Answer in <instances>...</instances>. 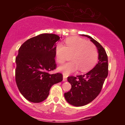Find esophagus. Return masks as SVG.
<instances>
[{"label":"esophagus","instance_id":"esophagus-1","mask_svg":"<svg viewBox=\"0 0 125 125\" xmlns=\"http://www.w3.org/2000/svg\"><path fill=\"white\" fill-rule=\"evenodd\" d=\"M66 80H67V76L63 74V81L65 82L66 81Z\"/></svg>","mask_w":125,"mask_h":125}]
</instances>
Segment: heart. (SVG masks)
Wrapping results in <instances>:
<instances>
[{
  "label": "heart",
  "mask_w": 125,
  "mask_h": 125,
  "mask_svg": "<svg viewBox=\"0 0 125 125\" xmlns=\"http://www.w3.org/2000/svg\"><path fill=\"white\" fill-rule=\"evenodd\" d=\"M65 46L58 43L55 48L57 62L63 63L72 54L70 62L59 67V70L68 74L79 68L82 72L89 71L96 64L98 51L95 44L79 37H70L65 40Z\"/></svg>",
  "instance_id": "obj_1"
}]
</instances>
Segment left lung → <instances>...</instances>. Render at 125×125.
<instances>
[{
  "label": "left lung",
  "instance_id": "1",
  "mask_svg": "<svg viewBox=\"0 0 125 125\" xmlns=\"http://www.w3.org/2000/svg\"><path fill=\"white\" fill-rule=\"evenodd\" d=\"M82 36L89 38L95 44L98 51L99 62L86 74L67 77L72 87L69 91L64 93V96L67 102L74 106H82L94 100L101 92L108 74V59L105 50L90 36Z\"/></svg>",
  "mask_w": 125,
  "mask_h": 125
}]
</instances>
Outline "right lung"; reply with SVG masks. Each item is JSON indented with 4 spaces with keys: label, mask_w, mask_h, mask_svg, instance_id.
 Returning <instances> with one entry per match:
<instances>
[{
    "label": "right lung",
    "mask_w": 125,
    "mask_h": 125,
    "mask_svg": "<svg viewBox=\"0 0 125 125\" xmlns=\"http://www.w3.org/2000/svg\"><path fill=\"white\" fill-rule=\"evenodd\" d=\"M60 37L43 33L21 44L16 58L15 80L21 94L29 101L39 103L47 98L51 87L61 82V73L50 74L56 68L55 48Z\"/></svg>",
    "instance_id": "obj_1"
}]
</instances>
